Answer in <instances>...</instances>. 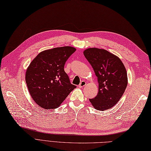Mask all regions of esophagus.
<instances>
[{
    "label": "esophagus",
    "instance_id": "1",
    "mask_svg": "<svg viewBox=\"0 0 151 151\" xmlns=\"http://www.w3.org/2000/svg\"><path fill=\"white\" fill-rule=\"evenodd\" d=\"M86 84V82H85L84 81H81V83L79 85V87L80 88H83V87H84Z\"/></svg>",
    "mask_w": 151,
    "mask_h": 151
}]
</instances>
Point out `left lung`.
<instances>
[{
  "instance_id": "1",
  "label": "left lung",
  "mask_w": 151,
  "mask_h": 151,
  "mask_svg": "<svg viewBox=\"0 0 151 151\" xmlns=\"http://www.w3.org/2000/svg\"><path fill=\"white\" fill-rule=\"evenodd\" d=\"M84 55L93 68L99 86L96 96L89 99V101L97 110L112 108L122 98L127 86L124 65L118 57L104 49L88 48Z\"/></svg>"
}]
</instances>
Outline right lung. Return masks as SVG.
<instances>
[{"instance_id": "obj_1", "label": "right lung", "mask_w": 151, "mask_h": 151, "mask_svg": "<svg viewBox=\"0 0 151 151\" xmlns=\"http://www.w3.org/2000/svg\"><path fill=\"white\" fill-rule=\"evenodd\" d=\"M76 50L68 46L44 50L27 68V87L31 96L41 108H57L76 88L64 70L66 61Z\"/></svg>"}]
</instances>
